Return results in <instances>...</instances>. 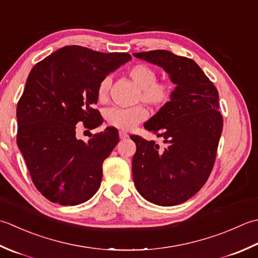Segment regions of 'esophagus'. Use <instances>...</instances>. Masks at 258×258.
Returning <instances> with one entry per match:
<instances>
[{"label":"esophagus","instance_id":"obj_1","mask_svg":"<svg viewBox=\"0 0 258 258\" xmlns=\"http://www.w3.org/2000/svg\"><path fill=\"white\" fill-rule=\"evenodd\" d=\"M119 137L120 139H127L129 135L127 133H124V131H119Z\"/></svg>","mask_w":258,"mask_h":258}]
</instances>
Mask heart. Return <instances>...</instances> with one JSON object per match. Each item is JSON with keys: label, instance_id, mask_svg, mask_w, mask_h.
<instances>
[{"label": "heart", "instance_id": "b5f03b06", "mask_svg": "<svg viewBox=\"0 0 258 258\" xmlns=\"http://www.w3.org/2000/svg\"><path fill=\"white\" fill-rule=\"evenodd\" d=\"M128 76L135 85L139 88L137 101H143L151 107L160 108L169 101L172 94V87L169 82L157 80V72L151 67L139 63L131 67ZM111 79L103 78L100 81L97 96L100 101H106L108 98ZM148 112L144 106L133 108H110L106 112L108 124L121 130H131L137 124L143 122Z\"/></svg>", "mask_w": 258, "mask_h": 258}]
</instances>
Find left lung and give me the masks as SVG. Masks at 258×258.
I'll list each match as a JSON object with an SVG mask.
<instances>
[{"label": "left lung", "instance_id": "obj_1", "mask_svg": "<svg viewBox=\"0 0 258 258\" xmlns=\"http://www.w3.org/2000/svg\"><path fill=\"white\" fill-rule=\"evenodd\" d=\"M138 59L161 67L176 88L145 128L164 137V150L155 141L131 136L137 150L133 177L137 190L159 206L188 201L212 172L223 131L218 91L197 63L167 50L134 53Z\"/></svg>", "mask_w": 258, "mask_h": 258}]
</instances>
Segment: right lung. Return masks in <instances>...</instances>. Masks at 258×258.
Instances as JSON below:
<instances>
[{"label":"right lung","instance_id":"add662e5","mask_svg":"<svg viewBox=\"0 0 258 258\" xmlns=\"http://www.w3.org/2000/svg\"><path fill=\"white\" fill-rule=\"evenodd\" d=\"M129 60V53L68 45L31 70L18 102L17 140L34 186L50 202L75 206L99 189L118 130L108 127L85 143L77 139L76 124L102 123L94 109L99 83Z\"/></svg>","mask_w":258,"mask_h":258}]
</instances>
